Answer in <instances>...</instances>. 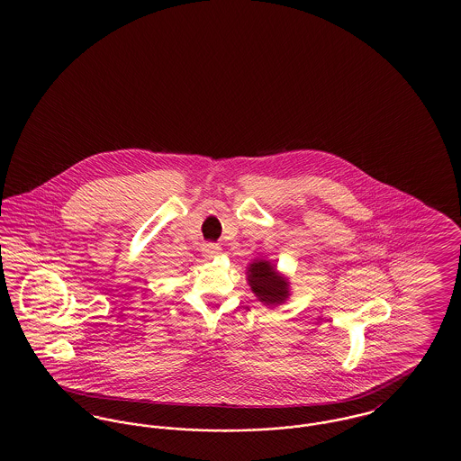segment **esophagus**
<instances>
[{
    "instance_id": "1",
    "label": "esophagus",
    "mask_w": 461,
    "mask_h": 461,
    "mask_svg": "<svg viewBox=\"0 0 461 461\" xmlns=\"http://www.w3.org/2000/svg\"><path fill=\"white\" fill-rule=\"evenodd\" d=\"M203 254L207 256V258H213V256H217L219 252H221V248H219V244H213V242H209V244H203Z\"/></svg>"
}]
</instances>
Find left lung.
Wrapping results in <instances>:
<instances>
[{"label":"left lung","mask_w":461,"mask_h":461,"mask_svg":"<svg viewBox=\"0 0 461 461\" xmlns=\"http://www.w3.org/2000/svg\"><path fill=\"white\" fill-rule=\"evenodd\" d=\"M248 281L250 290L259 302L267 306H276L286 302L290 296L288 279L279 275L275 264L258 259L248 267Z\"/></svg>","instance_id":"8db88e82"}]
</instances>
